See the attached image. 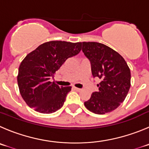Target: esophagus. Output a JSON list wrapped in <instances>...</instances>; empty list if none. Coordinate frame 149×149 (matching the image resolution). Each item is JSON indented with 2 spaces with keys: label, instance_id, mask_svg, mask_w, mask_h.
<instances>
[{
  "label": "esophagus",
  "instance_id": "obj_1",
  "mask_svg": "<svg viewBox=\"0 0 149 149\" xmlns=\"http://www.w3.org/2000/svg\"><path fill=\"white\" fill-rule=\"evenodd\" d=\"M73 89L74 90H76V91H78V92H79V91H81V89H79V88H77V87H73Z\"/></svg>",
  "mask_w": 149,
  "mask_h": 149
}]
</instances>
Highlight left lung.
<instances>
[{"label":"left lung","mask_w":149,"mask_h":149,"mask_svg":"<svg viewBox=\"0 0 149 149\" xmlns=\"http://www.w3.org/2000/svg\"><path fill=\"white\" fill-rule=\"evenodd\" d=\"M82 51L91 64L93 77L101 79L98 91L93 93L84 106L98 115L118 107L131 86V72L121 56L109 47L95 42H83Z\"/></svg>","instance_id":"left-lung-1"}]
</instances>
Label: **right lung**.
Wrapping results in <instances>:
<instances>
[{
    "label": "right lung",
    "mask_w": 149,
    "mask_h": 149,
    "mask_svg": "<svg viewBox=\"0 0 149 149\" xmlns=\"http://www.w3.org/2000/svg\"><path fill=\"white\" fill-rule=\"evenodd\" d=\"M81 50V42L50 41L29 53L20 63L17 84L28 106L43 114L55 112L63 106L71 87H59L50 79L68 59Z\"/></svg>",
    "instance_id": "1"
}]
</instances>
